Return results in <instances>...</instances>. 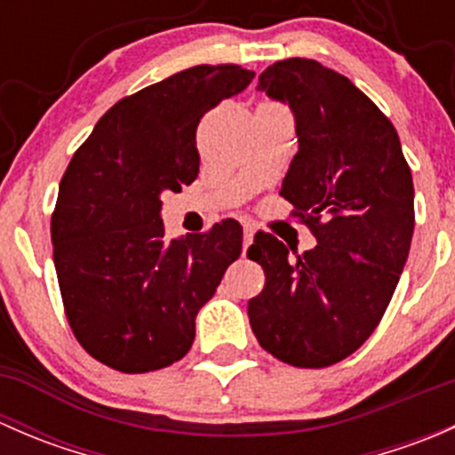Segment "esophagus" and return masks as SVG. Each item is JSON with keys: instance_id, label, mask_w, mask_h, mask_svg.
I'll return each mask as SVG.
<instances>
[{"instance_id": "1", "label": "esophagus", "mask_w": 455, "mask_h": 455, "mask_svg": "<svg viewBox=\"0 0 455 455\" xmlns=\"http://www.w3.org/2000/svg\"><path fill=\"white\" fill-rule=\"evenodd\" d=\"M253 235H255L253 228H251V227H244V240H242V242H244V251L249 249L251 242H253Z\"/></svg>"}]
</instances>
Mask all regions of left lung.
Listing matches in <instances>:
<instances>
[{
	"label": "left lung",
	"mask_w": 455,
	"mask_h": 455,
	"mask_svg": "<svg viewBox=\"0 0 455 455\" xmlns=\"http://www.w3.org/2000/svg\"><path fill=\"white\" fill-rule=\"evenodd\" d=\"M257 90L288 103L299 149L279 194L316 237L288 259L257 233L249 259L264 291L249 301L257 341L297 368H328L359 350L387 310L410 255L414 182L389 118L347 76L313 59L266 68Z\"/></svg>",
	"instance_id": "1"
}]
</instances>
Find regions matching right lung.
I'll use <instances>...</instances> for the list:
<instances>
[{
  "instance_id": "add662e5",
  "label": "right lung",
  "mask_w": 455,
  "mask_h": 455,
  "mask_svg": "<svg viewBox=\"0 0 455 455\" xmlns=\"http://www.w3.org/2000/svg\"><path fill=\"white\" fill-rule=\"evenodd\" d=\"M255 72L196 66L108 109L76 149L52 213L54 268L76 341L108 368L142 374L176 363L196 315L242 253L235 220L180 240L164 237V191L198 178L196 130Z\"/></svg>"
}]
</instances>
